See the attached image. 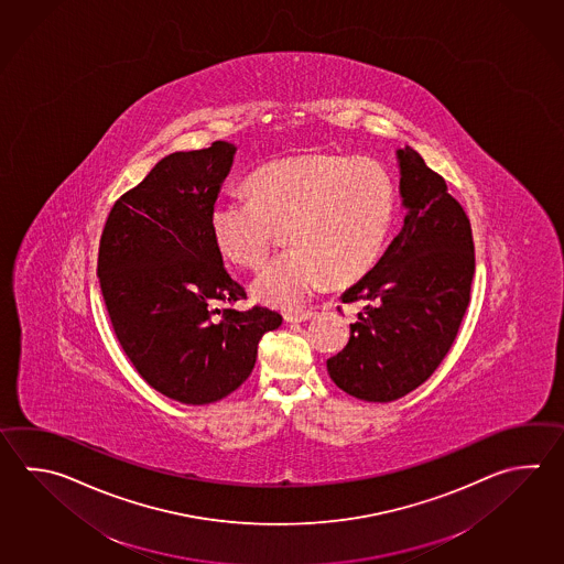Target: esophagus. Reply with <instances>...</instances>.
<instances>
[{
  "mask_svg": "<svg viewBox=\"0 0 564 564\" xmlns=\"http://www.w3.org/2000/svg\"><path fill=\"white\" fill-rule=\"evenodd\" d=\"M315 317L313 311H305V313H285V322L288 323H305Z\"/></svg>",
  "mask_w": 564,
  "mask_h": 564,
  "instance_id": "1",
  "label": "esophagus"
}]
</instances>
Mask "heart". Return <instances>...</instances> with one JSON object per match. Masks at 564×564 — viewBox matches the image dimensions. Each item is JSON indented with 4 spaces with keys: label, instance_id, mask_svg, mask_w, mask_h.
<instances>
[{
    "label": "heart",
    "instance_id": "b5f03b06",
    "mask_svg": "<svg viewBox=\"0 0 564 564\" xmlns=\"http://www.w3.org/2000/svg\"><path fill=\"white\" fill-rule=\"evenodd\" d=\"M251 200L219 198L208 230L219 253L245 269L259 267L276 229L291 249L251 283L257 301L300 310L329 279L349 283L378 263L395 219V183L383 162L335 152H297L249 174Z\"/></svg>",
    "mask_w": 564,
    "mask_h": 564
}]
</instances>
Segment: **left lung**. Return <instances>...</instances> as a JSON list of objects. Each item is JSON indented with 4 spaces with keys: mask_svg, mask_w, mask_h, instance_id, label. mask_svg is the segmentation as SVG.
Listing matches in <instances>:
<instances>
[{
    "mask_svg": "<svg viewBox=\"0 0 564 564\" xmlns=\"http://www.w3.org/2000/svg\"><path fill=\"white\" fill-rule=\"evenodd\" d=\"M403 227L373 269L341 295L361 303L349 341L327 359L357 400L393 402L422 386L454 344L470 303V220L412 147L395 150Z\"/></svg>",
    "mask_w": 564,
    "mask_h": 564,
    "instance_id": "1",
    "label": "left lung"
}]
</instances>
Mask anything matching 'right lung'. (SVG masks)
Listing matches in <instances>:
<instances>
[{"label":"right lung","instance_id":"add662e5","mask_svg":"<svg viewBox=\"0 0 564 564\" xmlns=\"http://www.w3.org/2000/svg\"><path fill=\"white\" fill-rule=\"evenodd\" d=\"M235 152L217 140L164 156L116 200L100 239L98 279L118 341L150 388L188 405L237 390L261 337L283 322L267 307H217L247 297L208 230Z\"/></svg>","mask_w":564,"mask_h":564}]
</instances>
